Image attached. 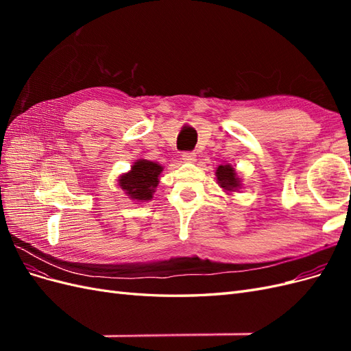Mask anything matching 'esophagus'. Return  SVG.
I'll use <instances>...</instances> for the list:
<instances>
[{
	"label": "esophagus",
	"mask_w": 351,
	"mask_h": 351,
	"mask_svg": "<svg viewBox=\"0 0 351 351\" xmlns=\"http://www.w3.org/2000/svg\"><path fill=\"white\" fill-rule=\"evenodd\" d=\"M182 159L186 162H195L196 161V154L195 152H183L182 154Z\"/></svg>",
	"instance_id": "1"
}]
</instances>
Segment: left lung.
I'll use <instances>...</instances> for the list:
<instances>
[{
    "instance_id": "1",
    "label": "left lung",
    "mask_w": 351,
    "mask_h": 351,
    "mask_svg": "<svg viewBox=\"0 0 351 351\" xmlns=\"http://www.w3.org/2000/svg\"><path fill=\"white\" fill-rule=\"evenodd\" d=\"M215 174H217L218 184L222 189H226V190H230V192H232V190H234V189L240 187V182H239V178H237L236 169L232 168L231 165H219Z\"/></svg>"
}]
</instances>
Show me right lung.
Returning <instances> with one entry per match:
<instances>
[{
  "instance_id": "obj_1",
  "label": "right lung",
  "mask_w": 351,
  "mask_h": 351,
  "mask_svg": "<svg viewBox=\"0 0 351 351\" xmlns=\"http://www.w3.org/2000/svg\"><path fill=\"white\" fill-rule=\"evenodd\" d=\"M162 167L146 159H139L132 167V171L120 177V186L133 200L146 202L151 200L155 189L159 183V174Z\"/></svg>"
}]
</instances>
